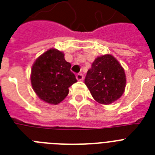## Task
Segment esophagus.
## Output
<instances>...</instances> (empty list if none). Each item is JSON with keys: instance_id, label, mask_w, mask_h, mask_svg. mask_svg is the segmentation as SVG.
Wrapping results in <instances>:
<instances>
[{"instance_id": "esophagus-1", "label": "esophagus", "mask_w": 155, "mask_h": 155, "mask_svg": "<svg viewBox=\"0 0 155 155\" xmlns=\"http://www.w3.org/2000/svg\"><path fill=\"white\" fill-rule=\"evenodd\" d=\"M76 79L78 80H82L84 79V75H83L82 73H79L76 75Z\"/></svg>"}]
</instances>
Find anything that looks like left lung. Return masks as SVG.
<instances>
[{"label":"left lung","mask_w":155,"mask_h":155,"mask_svg":"<svg viewBox=\"0 0 155 155\" xmlns=\"http://www.w3.org/2000/svg\"><path fill=\"white\" fill-rule=\"evenodd\" d=\"M84 83L98 103L109 104L124 93L125 71L113 56L102 55L95 59L87 71Z\"/></svg>","instance_id":"left-lung-1"}]
</instances>
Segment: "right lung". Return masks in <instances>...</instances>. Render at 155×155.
<instances>
[{"label": "right lung", "instance_id": "right-lung-1", "mask_svg": "<svg viewBox=\"0 0 155 155\" xmlns=\"http://www.w3.org/2000/svg\"><path fill=\"white\" fill-rule=\"evenodd\" d=\"M71 67L58 50L50 49L38 57L33 65L30 77L38 97L53 104L63 101L69 92L68 87L77 82Z\"/></svg>", "mask_w": 155, "mask_h": 155}]
</instances>
